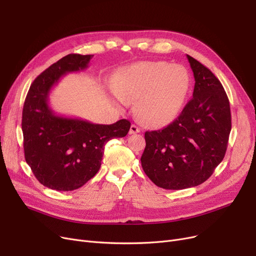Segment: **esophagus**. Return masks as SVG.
Masks as SVG:
<instances>
[{"mask_svg": "<svg viewBox=\"0 0 256 256\" xmlns=\"http://www.w3.org/2000/svg\"><path fill=\"white\" fill-rule=\"evenodd\" d=\"M140 132V128H139L137 126H135V124H132V126H130V128L128 134H130V135L137 134V132Z\"/></svg>", "mask_w": 256, "mask_h": 256, "instance_id": "34e87169", "label": "esophagus"}]
</instances>
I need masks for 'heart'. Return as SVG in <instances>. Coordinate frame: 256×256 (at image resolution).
<instances>
[{
	"label": "heart",
	"instance_id": "1",
	"mask_svg": "<svg viewBox=\"0 0 256 256\" xmlns=\"http://www.w3.org/2000/svg\"><path fill=\"white\" fill-rule=\"evenodd\" d=\"M112 93L122 104L137 99L142 121L154 126L170 124L181 112L190 86V73L181 64L146 60L121 69Z\"/></svg>",
	"mask_w": 256,
	"mask_h": 256
}]
</instances>
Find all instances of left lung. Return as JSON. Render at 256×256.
Here are the masks:
<instances>
[{"label":"left lung","mask_w":256,"mask_h":256,"mask_svg":"<svg viewBox=\"0 0 256 256\" xmlns=\"http://www.w3.org/2000/svg\"><path fill=\"white\" fill-rule=\"evenodd\" d=\"M194 77L192 99L172 124L146 132L141 165L164 190L205 182L225 157L231 130L230 104L223 86L204 64L187 55Z\"/></svg>","instance_id":"obj_1"}]
</instances>
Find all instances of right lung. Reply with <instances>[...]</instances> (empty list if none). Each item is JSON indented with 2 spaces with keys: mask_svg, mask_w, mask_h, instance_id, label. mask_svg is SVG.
Segmentation results:
<instances>
[{
  "mask_svg": "<svg viewBox=\"0 0 256 256\" xmlns=\"http://www.w3.org/2000/svg\"><path fill=\"white\" fill-rule=\"evenodd\" d=\"M94 55L68 54L32 82L23 108L22 130L25 159L40 184L58 192L84 185L100 168L106 143L126 136L130 122L96 124L80 118L58 115L49 95L60 77L80 72Z\"/></svg>",
  "mask_w": 256,
  "mask_h": 256,
  "instance_id": "obj_1",
  "label": "right lung"
}]
</instances>
